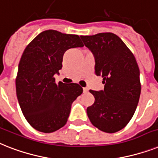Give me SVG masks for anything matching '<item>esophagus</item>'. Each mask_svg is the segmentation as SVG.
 I'll use <instances>...</instances> for the list:
<instances>
[{
  "mask_svg": "<svg viewBox=\"0 0 158 158\" xmlns=\"http://www.w3.org/2000/svg\"><path fill=\"white\" fill-rule=\"evenodd\" d=\"M83 92H84V93H87V92H88V88H83Z\"/></svg>",
  "mask_w": 158,
  "mask_h": 158,
  "instance_id": "obj_1",
  "label": "esophagus"
}]
</instances>
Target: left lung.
<instances>
[{"label": "left lung", "instance_id": "left-lung-1", "mask_svg": "<svg viewBox=\"0 0 158 158\" xmlns=\"http://www.w3.org/2000/svg\"><path fill=\"white\" fill-rule=\"evenodd\" d=\"M95 57V74L103 78L104 90L89 92L94 103L87 108L92 125L114 133L130 122L139 102L141 85L136 60L124 42L114 33L81 35Z\"/></svg>", "mask_w": 158, "mask_h": 158}]
</instances>
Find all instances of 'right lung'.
<instances>
[{"label":"right lung","instance_id":"right-lung-1","mask_svg":"<svg viewBox=\"0 0 158 158\" xmlns=\"http://www.w3.org/2000/svg\"><path fill=\"white\" fill-rule=\"evenodd\" d=\"M78 35L55 30L40 33L24 50L19 64L16 93L25 118L35 130L56 131L66 125L73 101L82 94L77 83H55L66 50L83 47Z\"/></svg>","mask_w":158,"mask_h":158}]
</instances>
